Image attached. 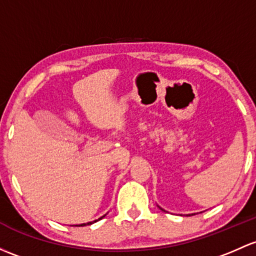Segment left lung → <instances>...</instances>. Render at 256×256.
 Masks as SVG:
<instances>
[{
	"label": "left lung",
	"mask_w": 256,
	"mask_h": 256,
	"mask_svg": "<svg viewBox=\"0 0 256 256\" xmlns=\"http://www.w3.org/2000/svg\"><path fill=\"white\" fill-rule=\"evenodd\" d=\"M160 210H162V208H160Z\"/></svg>",
	"instance_id": "8db88e82"
}]
</instances>
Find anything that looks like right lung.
<instances>
[{"label":"right lung","instance_id":"obj_1","mask_svg":"<svg viewBox=\"0 0 256 256\" xmlns=\"http://www.w3.org/2000/svg\"><path fill=\"white\" fill-rule=\"evenodd\" d=\"M104 216H106V214H104ZM103 217H100V218H99V220H102V218H103ZM96 220H93V222H88V223H82V224H76V227H83V226H90V224H92V223L96 222Z\"/></svg>","mask_w":256,"mask_h":256}]
</instances>
